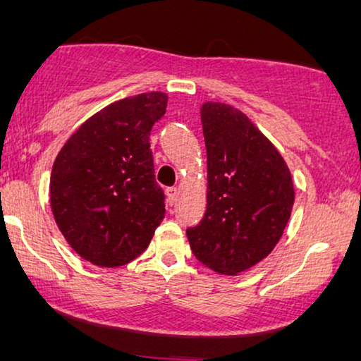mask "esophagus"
<instances>
[{
  "mask_svg": "<svg viewBox=\"0 0 361 361\" xmlns=\"http://www.w3.org/2000/svg\"><path fill=\"white\" fill-rule=\"evenodd\" d=\"M166 192H167V202L171 204V206H173V204L177 202V199H179V189H177V188H169Z\"/></svg>",
  "mask_w": 361,
  "mask_h": 361,
  "instance_id": "esophagus-1",
  "label": "esophagus"
}]
</instances>
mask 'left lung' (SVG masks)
<instances>
[{
    "mask_svg": "<svg viewBox=\"0 0 361 361\" xmlns=\"http://www.w3.org/2000/svg\"><path fill=\"white\" fill-rule=\"evenodd\" d=\"M207 211L188 229L195 259L217 274L238 276L268 257L295 204L291 172L268 137L222 102H204Z\"/></svg>",
    "mask_w": 361,
    "mask_h": 361,
    "instance_id": "left-lung-1",
    "label": "left lung"
}]
</instances>
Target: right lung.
Masks as SVG:
<instances>
[{
  "label": "right lung",
  "mask_w": 361,
  "mask_h": 361,
  "mask_svg": "<svg viewBox=\"0 0 361 361\" xmlns=\"http://www.w3.org/2000/svg\"><path fill=\"white\" fill-rule=\"evenodd\" d=\"M167 93L127 97L93 114L53 162L50 206L66 243L100 268L140 256L166 216L149 135Z\"/></svg>",
  "instance_id": "obj_1"
}]
</instances>
